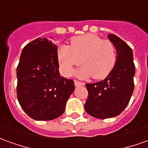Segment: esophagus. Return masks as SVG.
Masks as SVG:
<instances>
[{
  "label": "esophagus",
  "instance_id": "obj_1",
  "mask_svg": "<svg viewBox=\"0 0 148 148\" xmlns=\"http://www.w3.org/2000/svg\"><path fill=\"white\" fill-rule=\"evenodd\" d=\"M74 85H75V86H84L85 83L77 80H74Z\"/></svg>",
  "mask_w": 148,
  "mask_h": 148
}]
</instances>
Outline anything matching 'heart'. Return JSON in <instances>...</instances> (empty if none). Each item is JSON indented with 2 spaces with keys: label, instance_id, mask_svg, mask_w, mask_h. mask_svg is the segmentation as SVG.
Instances as JSON below:
<instances>
[{
  "label": "heart",
  "instance_id": "1",
  "mask_svg": "<svg viewBox=\"0 0 148 148\" xmlns=\"http://www.w3.org/2000/svg\"><path fill=\"white\" fill-rule=\"evenodd\" d=\"M83 66L77 72L80 77L92 75L94 79H102L113 70L117 55L114 44L93 34L72 38L71 45H62L58 49V60L62 73L70 76L74 67Z\"/></svg>",
  "mask_w": 148,
  "mask_h": 148
}]
</instances>
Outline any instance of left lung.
Segmentation results:
<instances>
[{"label": "left lung", "mask_w": 148, "mask_h": 148, "mask_svg": "<svg viewBox=\"0 0 148 148\" xmlns=\"http://www.w3.org/2000/svg\"><path fill=\"white\" fill-rule=\"evenodd\" d=\"M108 36L114 44L117 54L114 68L105 80L86 84L89 94L85 110L98 119L114 117L121 114L128 105L134 90L136 66L132 50L113 34Z\"/></svg>", "instance_id": "left-lung-1"}]
</instances>
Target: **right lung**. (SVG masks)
Instances as JSON below:
<instances>
[{
    "instance_id": "1",
    "label": "right lung",
    "mask_w": 148,
    "mask_h": 148,
    "mask_svg": "<svg viewBox=\"0 0 148 148\" xmlns=\"http://www.w3.org/2000/svg\"><path fill=\"white\" fill-rule=\"evenodd\" d=\"M58 46L47 38L27 43L16 68L18 101L31 118L51 121L64 112L74 90L73 79L58 72Z\"/></svg>"
}]
</instances>
